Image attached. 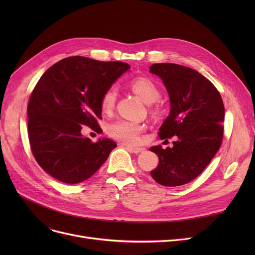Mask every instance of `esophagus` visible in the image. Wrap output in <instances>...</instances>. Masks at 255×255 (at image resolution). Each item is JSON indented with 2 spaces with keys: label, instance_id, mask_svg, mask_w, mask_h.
<instances>
[{
  "label": "esophagus",
  "instance_id": "esophagus-1",
  "mask_svg": "<svg viewBox=\"0 0 255 255\" xmlns=\"http://www.w3.org/2000/svg\"><path fill=\"white\" fill-rule=\"evenodd\" d=\"M126 148L131 151L132 153L134 154H137V153H140V152H143L144 151V148H141V146H132V145H126Z\"/></svg>",
  "mask_w": 255,
  "mask_h": 255
}]
</instances>
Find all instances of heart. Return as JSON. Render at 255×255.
<instances>
[{
	"label": "heart",
	"instance_id": "heart-1",
	"mask_svg": "<svg viewBox=\"0 0 255 255\" xmlns=\"http://www.w3.org/2000/svg\"><path fill=\"white\" fill-rule=\"evenodd\" d=\"M130 86L132 91L134 92L137 96H139V98L143 102L148 104L156 102L160 97V91L158 87L153 80L149 78H135L132 80ZM117 95L118 94L116 87H110L109 89H106L104 91L100 99L101 110L104 113L109 114L114 110L117 101ZM142 130V125L127 120L115 121V122L111 123L106 128L107 134L112 138L129 144L138 142L139 135Z\"/></svg>",
	"mask_w": 255,
	"mask_h": 255
}]
</instances>
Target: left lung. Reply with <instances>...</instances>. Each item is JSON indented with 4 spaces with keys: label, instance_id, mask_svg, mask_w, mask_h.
<instances>
[{
    "label": "left lung",
    "instance_id": "8db88e82",
    "mask_svg": "<svg viewBox=\"0 0 255 255\" xmlns=\"http://www.w3.org/2000/svg\"><path fill=\"white\" fill-rule=\"evenodd\" d=\"M150 72L162 79L170 100V113L159 128V137L176 138L172 148L150 149L159 158L151 176L160 185L181 186L198 177L219 150L223 101L208 78L188 67L160 63L153 64Z\"/></svg>",
    "mask_w": 255,
    "mask_h": 255
}]
</instances>
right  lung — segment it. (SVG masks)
<instances>
[{"instance_id": "obj_1", "label": "right lung", "mask_w": 255, "mask_h": 255, "mask_svg": "<svg viewBox=\"0 0 255 255\" xmlns=\"http://www.w3.org/2000/svg\"><path fill=\"white\" fill-rule=\"evenodd\" d=\"M130 69L122 62L85 57L63 59L48 68L34 88L28 104V134L36 161L63 183L77 184L95 173L117 143L93 142L82 125L101 131L100 99L106 89Z\"/></svg>"}]
</instances>
